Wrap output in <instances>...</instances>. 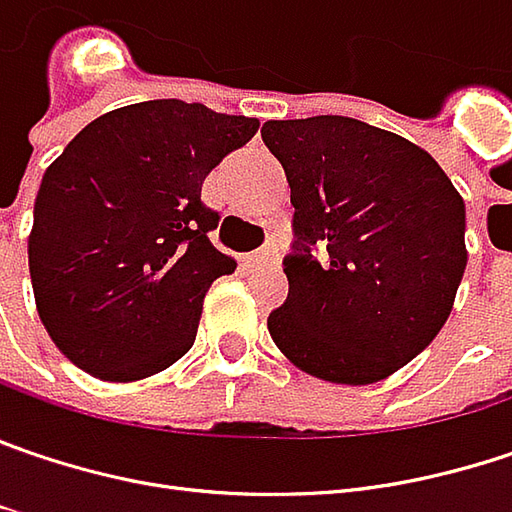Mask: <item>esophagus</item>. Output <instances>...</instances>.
Wrapping results in <instances>:
<instances>
[{
	"label": "esophagus",
	"instance_id": "esophagus-1",
	"mask_svg": "<svg viewBox=\"0 0 512 512\" xmlns=\"http://www.w3.org/2000/svg\"><path fill=\"white\" fill-rule=\"evenodd\" d=\"M278 260H281V255H278V249H275V246H263L260 252L252 255V263H260V266H275Z\"/></svg>",
	"mask_w": 512,
	"mask_h": 512
}]
</instances>
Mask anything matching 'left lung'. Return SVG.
<instances>
[{"mask_svg":"<svg viewBox=\"0 0 512 512\" xmlns=\"http://www.w3.org/2000/svg\"><path fill=\"white\" fill-rule=\"evenodd\" d=\"M260 136L295 208L272 342L327 382L371 385L400 371L452 313L466 269L464 199L423 147L356 118L266 121Z\"/></svg>","mask_w":512,"mask_h":512,"instance_id":"8db88e82","label":"left lung"}]
</instances>
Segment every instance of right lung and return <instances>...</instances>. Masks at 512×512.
Listing matches in <instances>:
<instances>
[{
  "mask_svg": "<svg viewBox=\"0 0 512 512\" xmlns=\"http://www.w3.org/2000/svg\"><path fill=\"white\" fill-rule=\"evenodd\" d=\"M260 121L176 98L112 109L51 162L28 269L51 342L80 371L136 382L182 359L202 298L237 263L214 249L205 176Z\"/></svg>",
  "mask_w": 512,
  "mask_h": 512,
  "instance_id": "right-lung-1",
  "label": "right lung"
}]
</instances>
